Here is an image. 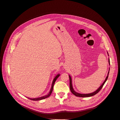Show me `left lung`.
I'll return each instance as SVG.
<instances>
[{
  "mask_svg": "<svg viewBox=\"0 0 120 120\" xmlns=\"http://www.w3.org/2000/svg\"><path fill=\"white\" fill-rule=\"evenodd\" d=\"M107 53H108V56H109V54H108V52H107ZM108 61H109V65H110L109 58ZM109 71H110V68H109V71L108 72V75H107V77H106V79H105V80L104 81V82H103V83H102V84H101V85L96 90V91L94 92H93L92 93H90V94H80V93H79L76 92L75 90H74V89L73 88V86H72L71 78V75H68L69 76V78H70V90H71V92L72 94H73L75 96H77V97H92V96H93L94 95H95L96 94H97L98 92H99L100 90L101 89V88H103V86L105 84V83L107 81V79H108V76H109Z\"/></svg>",
  "mask_w": 120,
  "mask_h": 120,
  "instance_id": "obj_1",
  "label": "left lung"
}]
</instances>
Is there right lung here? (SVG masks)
<instances>
[{"label":"right lung","mask_w":120,"mask_h":120,"mask_svg":"<svg viewBox=\"0 0 120 120\" xmlns=\"http://www.w3.org/2000/svg\"><path fill=\"white\" fill-rule=\"evenodd\" d=\"M60 75V74H57L55 78H54L53 79V81H52V87H51V89H50V91L49 92V93L48 94V95H46L45 96H42V97H39V98H28V99H30V100H31L32 101H39V100H43V99H46V98L49 97L50 95H51V94L52 92V90H53V86H54V83H55V82L56 81V79L59 77V76Z\"/></svg>","instance_id":"1"}]
</instances>
